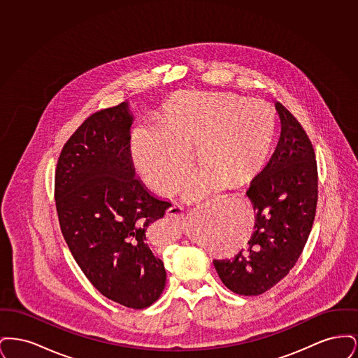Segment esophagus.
<instances>
[{"label": "esophagus", "mask_w": 358, "mask_h": 358, "mask_svg": "<svg viewBox=\"0 0 358 358\" xmlns=\"http://www.w3.org/2000/svg\"><path fill=\"white\" fill-rule=\"evenodd\" d=\"M210 201H213V199L206 200V204H209ZM168 216L171 217L173 220H176V222H180V220L184 219V210H182V208L180 205H171V208L168 209Z\"/></svg>", "instance_id": "1"}]
</instances>
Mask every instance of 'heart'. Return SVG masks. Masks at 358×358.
<instances>
[{
	"label": "heart",
	"mask_w": 358,
	"mask_h": 358,
	"mask_svg": "<svg viewBox=\"0 0 358 358\" xmlns=\"http://www.w3.org/2000/svg\"><path fill=\"white\" fill-rule=\"evenodd\" d=\"M159 127L136 133V168L149 187L169 194L187 176V150L194 148L204 169L187 180L185 196L197 199L222 180L238 185L262 169L273 143L275 113L263 101L235 94H187L164 108Z\"/></svg>",
	"instance_id": "b5f03b06"
}]
</instances>
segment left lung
<instances>
[{
	"label": "left lung",
	"instance_id": "obj_1",
	"mask_svg": "<svg viewBox=\"0 0 358 358\" xmlns=\"http://www.w3.org/2000/svg\"><path fill=\"white\" fill-rule=\"evenodd\" d=\"M282 131L271 159L247 190L255 232L238 255L213 260L222 283L238 295H260L295 266L310 235L318 201V171L302 124L276 103Z\"/></svg>",
	"mask_w": 358,
	"mask_h": 358
}]
</instances>
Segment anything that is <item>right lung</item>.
Instances as JSON below:
<instances>
[{"label": "right lung", "mask_w": 358, "mask_h": 358, "mask_svg": "<svg viewBox=\"0 0 358 358\" xmlns=\"http://www.w3.org/2000/svg\"><path fill=\"white\" fill-rule=\"evenodd\" d=\"M127 103L94 113L59 157L55 200L78 266L106 298L141 310L161 296L166 273L149 232L171 208L136 178Z\"/></svg>", "instance_id": "1"}]
</instances>
